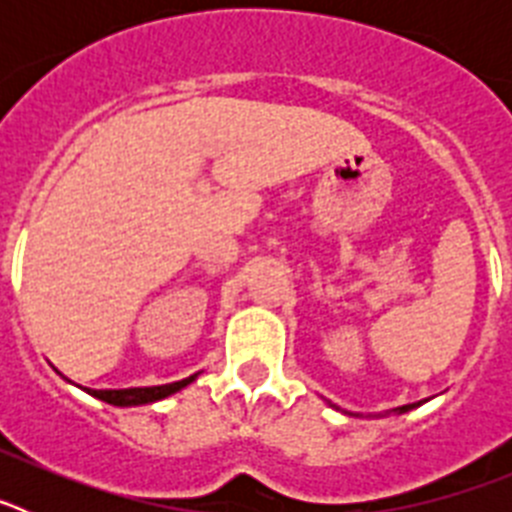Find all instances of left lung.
I'll list each match as a JSON object with an SVG mask.
<instances>
[{
  "label": "left lung",
  "mask_w": 512,
  "mask_h": 512,
  "mask_svg": "<svg viewBox=\"0 0 512 512\" xmlns=\"http://www.w3.org/2000/svg\"><path fill=\"white\" fill-rule=\"evenodd\" d=\"M415 405H402V408H397V413H408V410H413Z\"/></svg>",
  "instance_id": "8db88e82"
}]
</instances>
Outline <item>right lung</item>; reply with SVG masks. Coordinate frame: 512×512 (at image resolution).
I'll list each match as a JSON object with an SVG mask.
<instances>
[{
  "label": "right lung",
  "instance_id": "obj_1",
  "mask_svg": "<svg viewBox=\"0 0 512 512\" xmlns=\"http://www.w3.org/2000/svg\"><path fill=\"white\" fill-rule=\"evenodd\" d=\"M194 379H197V374L182 379V382L158 384V387H130V390H89V387H84V392L97 397V400L107 402V405H115V408H135V405H151V402L166 400V397L184 390Z\"/></svg>",
  "mask_w": 512,
  "mask_h": 512
}]
</instances>
